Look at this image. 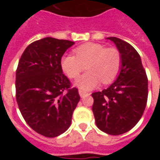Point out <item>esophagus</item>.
Returning <instances> with one entry per match:
<instances>
[{"mask_svg":"<svg viewBox=\"0 0 160 160\" xmlns=\"http://www.w3.org/2000/svg\"><path fill=\"white\" fill-rule=\"evenodd\" d=\"M79 94H80V96L81 98H85L88 96V95H90V93H88V92H84L82 90H79Z\"/></svg>","mask_w":160,"mask_h":160,"instance_id":"obj_1","label":"esophagus"}]
</instances>
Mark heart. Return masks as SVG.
<instances>
[{"label": "heart", "instance_id": "b5f03b06", "mask_svg": "<svg viewBox=\"0 0 160 160\" xmlns=\"http://www.w3.org/2000/svg\"><path fill=\"white\" fill-rule=\"evenodd\" d=\"M74 55H65L61 61L64 73L71 79H76L87 64V73L76 80L75 85L83 91H89L102 81L112 82L122 67V56L116 48H105L97 42H87L74 49Z\"/></svg>", "mask_w": 160, "mask_h": 160}]
</instances>
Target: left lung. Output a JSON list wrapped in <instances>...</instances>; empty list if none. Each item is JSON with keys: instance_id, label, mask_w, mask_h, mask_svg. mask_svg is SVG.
<instances>
[{"instance_id": "obj_1", "label": "left lung", "mask_w": 160, "mask_h": 160, "mask_svg": "<svg viewBox=\"0 0 160 160\" xmlns=\"http://www.w3.org/2000/svg\"><path fill=\"white\" fill-rule=\"evenodd\" d=\"M122 56L120 73L102 92H93V111L97 127L112 135L124 134L136 125L143 115L148 95V80L140 55L123 40L111 37Z\"/></svg>"}]
</instances>
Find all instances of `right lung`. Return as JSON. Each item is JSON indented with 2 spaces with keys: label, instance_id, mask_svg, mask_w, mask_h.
I'll use <instances>...</instances> for the list:
<instances>
[{
  "label": "right lung",
  "instance_id": "add662e5",
  "mask_svg": "<svg viewBox=\"0 0 160 160\" xmlns=\"http://www.w3.org/2000/svg\"><path fill=\"white\" fill-rule=\"evenodd\" d=\"M74 42L44 38L26 47L16 70V100L26 123L45 137L69 128L80 99L62 73L61 60Z\"/></svg>",
  "mask_w": 160,
  "mask_h": 160
}]
</instances>
